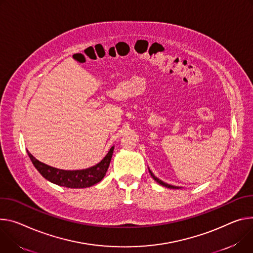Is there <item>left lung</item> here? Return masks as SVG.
<instances>
[{
	"instance_id": "1",
	"label": "left lung",
	"mask_w": 253,
	"mask_h": 253,
	"mask_svg": "<svg viewBox=\"0 0 253 253\" xmlns=\"http://www.w3.org/2000/svg\"><path fill=\"white\" fill-rule=\"evenodd\" d=\"M148 170H149V173H150V175L153 177V179L155 180V181H157L159 185H162V186H164V187H166V188H169V189H180V187H176V186H171V185H169V183H167V182H165V181H163L162 179H159L158 177H156L153 173H152V171L148 169Z\"/></svg>"
}]
</instances>
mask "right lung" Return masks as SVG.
I'll use <instances>...</instances> for the list:
<instances>
[{
    "label": "right lung",
    "instance_id": "1",
    "mask_svg": "<svg viewBox=\"0 0 253 253\" xmlns=\"http://www.w3.org/2000/svg\"><path fill=\"white\" fill-rule=\"evenodd\" d=\"M114 146L110 148L107 155L96 166L77 170H65L47 166L39 162L29 151H27V153L33 166L44 178H46L57 186L71 189H84L96 185L104 178L110 166Z\"/></svg>",
    "mask_w": 253,
    "mask_h": 253
}]
</instances>
